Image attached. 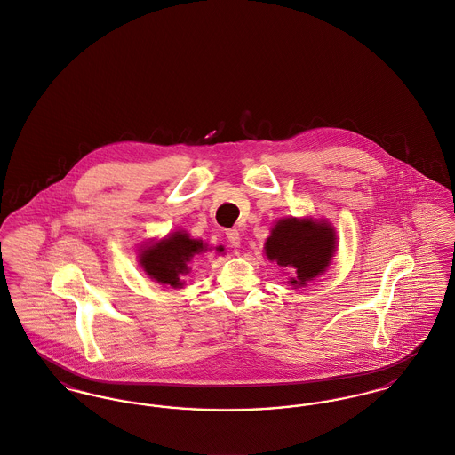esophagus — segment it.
I'll return each instance as SVG.
<instances>
[{
	"mask_svg": "<svg viewBox=\"0 0 455 455\" xmlns=\"http://www.w3.org/2000/svg\"><path fill=\"white\" fill-rule=\"evenodd\" d=\"M226 238L231 246H240V233L238 229H228L226 231Z\"/></svg>",
	"mask_w": 455,
	"mask_h": 455,
	"instance_id": "34e87169",
	"label": "esophagus"
}]
</instances>
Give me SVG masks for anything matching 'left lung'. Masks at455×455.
<instances>
[{
    "label": "left lung",
    "mask_w": 455,
    "mask_h": 455,
    "mask_svg": "<svg viewBox=\"0 0 455 455\" xmlns=\"http://www.w3.org/2000/svg\"><path fill=\"white\" fill-rule=\"evenodd\" d=\"M334 248L336 235L330 224L310 219H283L267 238L266 255L281 267L291 269L290 284L305 286L326 271Z\"/></svg>",
    "instance_id": "1"
}]
</instances>
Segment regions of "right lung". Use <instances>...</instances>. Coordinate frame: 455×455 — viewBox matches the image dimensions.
Masks as SVG:
<instances>
[{
    "mask_svg": "<svg viewBox=\"0 0 455 455\" xmlns=\"http://www.w3.org/2000/svg\"><path fill=\"white\" fill-rule=\"evenodd\" d=\"M205 250V244L191 240L186 233H174L164 242L153 243L145 248L140 257V264L145 273L160 284L181 288V275L189 273L188 262Z\"/></svg>",
    "mask_w": 455,
    "mask_h": 455,
    "instance_id": "right-lung-1",
    "label": "right lung"
}]
</instances>
